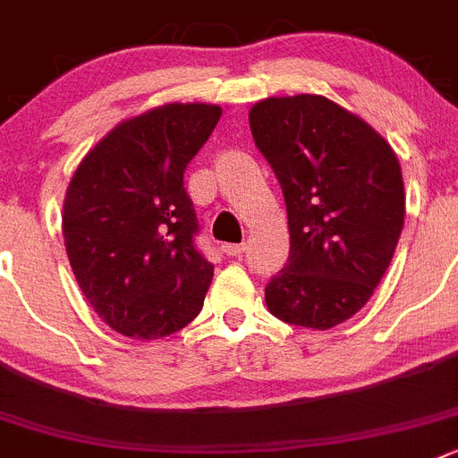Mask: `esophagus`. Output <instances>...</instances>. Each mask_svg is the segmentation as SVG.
Segmentation results:
<instances>
[{
  "label": "esophagus",
  "mask_w": 458,
  "mask_h": 458,
  "mask_svg": "<svg viewBox=\"0 0 458 458\" xmlns=\"http://www.w3.org/2000/svg\"><path fill=\"white\" fill-rule=\"evenodd\" d=\"M222 251H225L226 256H242L245 254V242H241V245H232V242H229V245L222 247Z\"/></svg>",
  "instance_id": "1"
}]
</instances>
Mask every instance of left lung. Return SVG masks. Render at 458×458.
Returning a JSON list of instances; mask_svg holds the SVG:
<instances>
[{
    "instance_id": "8db88e82",
    "label": "left lung",
    "mask_w": 458,
    "mask_h": 458,
    "mask_svg": "<svg viewBox=\"0 0 458 458\" xmlns=\"http://www.w3.org/2000/svg\"><path fill=\"white\" fill-rule=\"evenodd\" d=\"M250 128L290 229V256L265 301L285 324L333 328L367 306L394 259L404 225L398 157L371 125L317 94L256 103Z\"/></svg>"
}]
</instances>
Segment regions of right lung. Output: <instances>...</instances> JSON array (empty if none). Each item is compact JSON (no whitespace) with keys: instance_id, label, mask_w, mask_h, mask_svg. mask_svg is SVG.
<instances>
[{"instance_id":"1","label":"right lung","mask_w":458,"mask_h":458,"mask_svg":"<svg viewBox=\"0 0 458 458\" xmlns=\"http://www.w3.org/2000/svg\"><path fill=\"white\" fill-rule=\"evenodd\" d=\"M222 110L171 103L116 125L81 161L67 189L63 236L96 315L125 337L177 333L202 310L213 265L184 171Z\"/></svg>"}]
</instances>
